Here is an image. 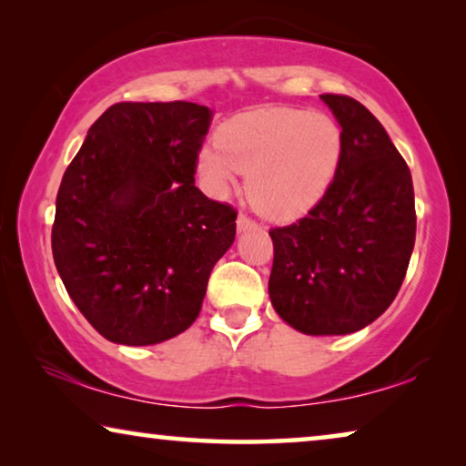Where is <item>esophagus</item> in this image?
Masks as SVG:
<instances>
[{"mask_svg":"<svg viewBox=\"0 0 466 466\" xmlns=\"http://www.w3.org/2000/svg\"><path fill=\"white\" fill-rule=\"evenodd\" d=\"M236 226H238V232H247V230H257L259 224H257L255 219L248 218L247 213H240L238 219H236Z\"/></svg>","mask_w":466,"mask_h":466,"instance_id":"obj_1","label":"esophagus"}]
</instances>
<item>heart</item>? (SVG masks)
I'll return each mask as SVG.
<instances>
[{
	"mask_svg": "<svg viewBox=\"0 0 466 466\" xmlns=\"http://www.w3.org/2000/svg\"><path fill=\"white\" fill-rule=\"evenodd\" d=\"M341 152V127L332 116L268 106L234 116L219 142L200 152V173L218 194L230 190L238 173H248L247 194L255 209L293 219L329 190Z\"/></svg>",
	"mask_w": 466,
	"mask_h": 466,
	"instance_id": "heart-1",
	"label": "heart"
}]
</instances>
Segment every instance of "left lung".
Here are the masks:
<instances>
[{
    "mask_svg": "<svg viewBox=\"0 0 466 466\" xmlns=\"http://www.w3.org/2000/svg\"><path fill=\"white\" fill-rule=\"evenodd\" d=\"M343 136L335 179L295 224L272 228L269 299L305 335H350L393 303L414 248L410 169L350 96L322 94Z\"/></svg>",
    "mask_w": 466,
    "mask_h": 466,
    "instance_id": "1",
    "label": "left lung"
}]
</instances>
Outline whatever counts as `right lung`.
I'll use <instances>...</instances> for the list:
<instances>
[{
  "label": "right lung",
  "mask_w": 466,
  "mask_h": 466,
  "mask_svg": "<svg viewBox=\"0 0 466 466\" xmlns=\"http://www.w3.org/2000/svg\"><path fill=\"white\" fill-rule=\"evenodd\" d=\"M213 110L194 102H119L66 167L52 253L66 293L104 339L155 345L197 320L236 209L197 186Z\"/></svg>",
  "instance_id": "obj_1"
}]
</instances>
